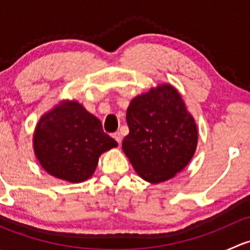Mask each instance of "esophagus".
Wrapping results in <instances>:
<instances>
[{
  "mask_svg": "<svg viewBox=\"0 0 250 250\" xmlns=\"http://www.w3.org/2000/svg\"><path fill=\"white\" fill-rule=\"evenodd\" d=\"M112 138H113V139H115L116 141H117L118 145H121V143H122V135H121V133H120V132L113 133V134H112Z\"/></svg>",
  "mask_w": 250,
  "mask_h": 250,
  "instance_id": "34e87169",
  "label": "esophagus"
}]
</instances>
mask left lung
Wrapping results in <instances>:
<instances>
[{
  "label": "left lung",
  "instance_id": "obj_1",
  "mask_svg": "<svg viewBox=\"0 0 250 250\" xmlns=\"http://www.w3.org/2000/svg\"><path fill=\"white\" fill-rule=\"evenodd\" d=\"M123 152L144 180L162 183L181 172L197 146V127L169 84L134 98L127 110Z\"/></svg>",
  "mask_w": 250,
  "mask_h": 250
}]
</instances>
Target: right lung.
<instances>
[{"mask_svg":"<svg viewBox=\"0 0 250 250\" xmlns=\"http://www.w3.org/2000/svg\"><path fill=\"white\" fill-rule=\"evenodd\" d=\"M117 143L103 130L102 122L76 102H66L40 120L34 148L44 170L71 183L87 180L99 156Z\"/></svg>","mask_w":250,"mask_h":250,"instance_id":"add662e5","label":"right lung"}]
</instances>
